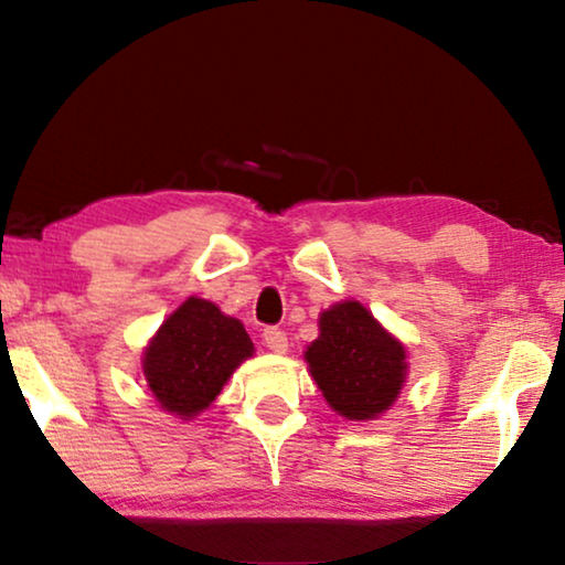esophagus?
<instances>
[{
    "instance_id": "1",
    "label": "esophagus",
    "mask_w": 565,
    "mask_h": 565,
    "mask_svg": "<svg viewBox=\"0 0 565 565\" xmlns=\"http://www.w3.org/2000/svg\"><path fill=\"white\" fill-rule=\"evenodd\" d=\"M264 344L271 352H276V355H284V352L289 350V340H286V334L281 330H276V327H266Z\"/></svg>"
}]
</instances>
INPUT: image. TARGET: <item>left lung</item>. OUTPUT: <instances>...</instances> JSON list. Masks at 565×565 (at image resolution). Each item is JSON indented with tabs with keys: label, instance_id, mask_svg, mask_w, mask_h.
<instances>
[{
	"label": "left lung",
	"instance_id": "8db88e82",
	"mask_svg": "<svg viewBox=\"0 0 565 565\" xmlns=\"http://www.w3.org/2000/svg\"><path fill=\"white\" fill-rule=\"evenodd\" d=\"M311 381L327 406L348 420L381 418L408 375V350L355 299L319 315V337L307 344Z\"/></svg>",
	"mask_w": 565,
	"mask_h": 565
}]
</instances>
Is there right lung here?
Wrapping results in <instances>:
<instances>
[{
    "label": "right lung",
    "instance_id": "obj_1",
    "mask_svg": "<svg viewBox=\"0 0 565 565\" xmlns=\"http://www.w3.org/2000/svg\"><path fill=\"white\" fill-rule=\"evenodd\" d=\"M254 352L241 319L223 315L213 301L190 297L151 337L141 370L159 408L192 420L210 408L235 367Z\"/></svg>",
    "mask_w": 565,
    "mask_h": 565
}]
</instances>
